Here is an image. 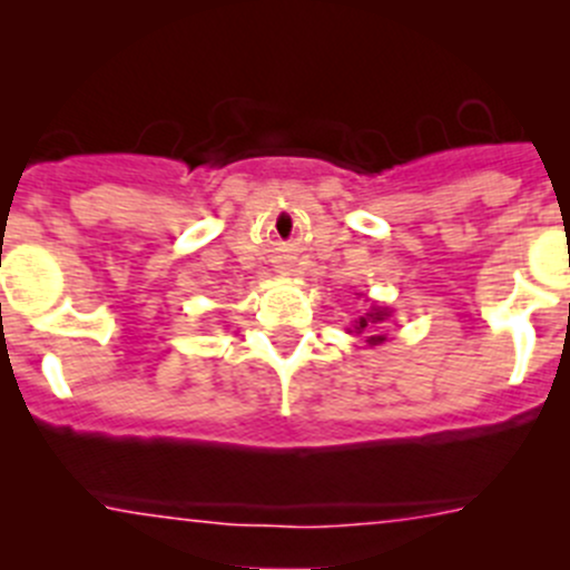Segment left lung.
I'll use <instances>...</instances> for the list:
<instances>
[{
	"instance_id": "left-lung-1",
	"label": "left lung",
	"mask_w": 570,
	"mask_h": 570,
	"mask_svg": "<svg viewBox=\"0 0 570 570\" xmlns=\"http://www.w3.org/2000/svg\"><path fill=\"white\" fill-rule=\"evenodd\" d=\"M383 317H386V312H375V314H366V320H372V322H375V320H383ZM366 320H361V322H358V327H355V331H364V327H366ZM370 342H372V344L383 342V336H370Z\"/></svg>"
}]
</instances>
